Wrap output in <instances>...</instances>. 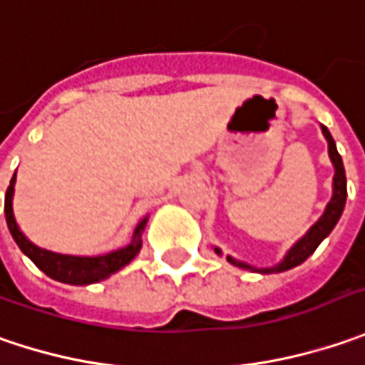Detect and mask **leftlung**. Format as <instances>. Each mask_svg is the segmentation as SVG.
<instances>
[{
    "label": "left lung",
    "instance_id": "8db88e82",
    "mask_svg": "<svg viewBox=\"0 0 365 365\" xmlns=\"http://www.w3.org/2000/svg\"><path fill=\"white\" fill-rule=\"evenodd\" d=\"M323 135L327 138V145H329V157L335 165V178H333V198L327 204L325 214L319 218L317 225H312V229L296 243V245L288 251V255L284 257V262L277 263L274 267H265V269H255L251 265L241 262H235L232 257H227L232 265L237 267H243V269H251V272H262V274H276V272H286V269H292L296 265H300L302 262H307L310 255L314 253V249L321 245V241L325 239L331 230L335 229L337 220H339L341 212H343V206H345V198H347V182H345V169H343V161H341V155L337 153L335 147V140L331 133L323 126ZM216 253H220L216 249Z\"/></svg>",
    "mask_w": 365,
    "mask_h": 365
}]
</instances>
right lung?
<instances>
[{"instance_id":"obj_1","label":"right lung","mask_w":365,"mask_h":365,"mask_svg":"<svg viewBox=\"0 0 365 365\" xmlns=\"http://www.w3.org/2000/svg\"><path fill=\"white\" fill-rule=\"evenodd\" d=\"M14 183H16V175L11 178L6 192V220H8L9 232L14 237V241L22 249L34 265L42 269L48 277H53L56 282H65V284H75V286H88L93 282L106 279L112 276L114 272H118L120 267H124L126 263L135 259V255L143 247V239L140 232L145 229L143 220L135 230L133 241L126 247H122L118 251L106 253V255H98V257H73V255H61V253H53L46 249H40L34 243H30L24 237V232L18 229L16 218H14V210H11V196H14Z\"/></svg>"}]
</instances>
